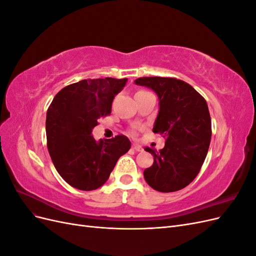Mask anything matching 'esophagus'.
Here are the masks:
<instances>
[{
  "label": "esophagus",
  "mask_w": 256,
  "mask_h": 256,
  "mask_svg": "<svg viewBox=\"0 0 256 256\" xmlns=\"http://www.w3.org/2000/svg\"><path fill=\"white\" fill-rule=\"evenodd\" d=\"M132 150L136 152H142L143 150V147L141 145H138V144H132Z\"/></svg>",
  "instance_id": "obj_1"
}]
</instances>
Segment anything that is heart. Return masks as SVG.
I'll use <instances>...</instances> for the list:
<instances>
[{
  "label": "heart",
  "instance_id": "obj_1",
  "mask_svg": "<svg viewBox=\"0 0 256 256\" xmlns=\"http://www.w3.org/2000/svg\"><path fill=\"white\" fill-rule=\"evenodd\" d=\"M140 92H142V90H140Z\"/></svg>",
  "mask_w": 256,
  "mask_h": 256
}]
</instances>
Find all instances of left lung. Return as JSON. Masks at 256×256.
<instances>
[{"label": "left lung", "mask_w": 256, "mask_h": 256, "mask_svg": "<svg viewBox=\"0 0 256 256\" xmlns=\"http://www.w3.org/2000/svg\"><path fill=\"white\" fill-rule=\"evenodd\" d=\"M136 84L152 88L159 98L152 131L166 138L162 150L146 147L154 164L144 178L154 190L174 192L194 180L202 168L212 138V120L204 97L176 78L143 76Z\"/></svg>", "instance_id": "8db88e82"}]
</instances>
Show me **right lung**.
Listing matches in <instances>:
<instances>
[{"label":"right lung","instance_id":"1","mask_svg":"<svg viewBox=\"0 0 256 256\" xmlns=\"http://www.w3.org/2000/svg\"><path fill=\"white\" fill-rule=\"evenodd\" d=\"M125 79H88L67 85L53 98L47 111L46 134L56 171L72 187L90 191L108 180L118 158L131 143L125 136L100 138L92 130L98 118L111 113L115 95Z\"/></svg>","mask_w":256,"mask_h":256}]
</instances>
